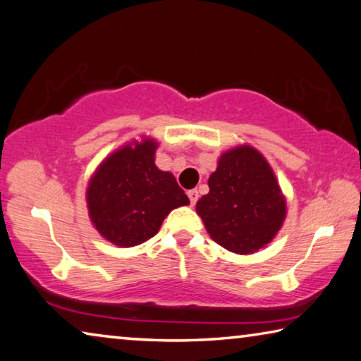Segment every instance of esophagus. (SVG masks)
<instances>
[{
    "instance_id": "obj_1",
    "label": "esophagus",
    "mask_w": 361,
    "mask_h": 361,
    "mask_svg": "<svg viewBox=\"0 0 361 361\" xmlns=\"http://www.w3.org/2000/svg\"><path fill=\"white\" fill-rule=\"evenodd\" d=\"M188 198H190V204L192 207H195V203H197V200H198V190H195V188H193V190H188Z\"/></svg>"
}]
</instances>
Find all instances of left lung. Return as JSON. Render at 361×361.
Wrapping results in <instances>:
<instances>
[{
    "label": "left lung",
    "mask_w": 361,
    "mask_h": 361,
    "mask_svg": "<svg viewBox=\"0 0 361 361\" xmlns=\"http://www.w3.org/2000/svg\"><path fill=\"white\" fill-rule=\"evenodd\" d=\"M208 187L197 202V213L218 245L252 255L273 242L286 221V197L257 148L238 145L224 152Z\"/></svg>",
    "instance_id": "8db88e82"
}]
</instances>
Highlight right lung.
<instances>
[{"label":"right lung","mask_w":361,"mask_h":361,"mask_svg":"<svg viewBox=\"0 0 361 361\" xmlns=\"http://www.w3.org/2000/svg\"><path fill=\"white\" fill-rule=\"evenodd\" d=\"M152 137L126 143L99 163L85 192L88 216L98 234L129 248L158 234L173 209L190 204L169 171L154 164Z\"/></svg>","instance_id":"right-lung-1"}]
</instances>
